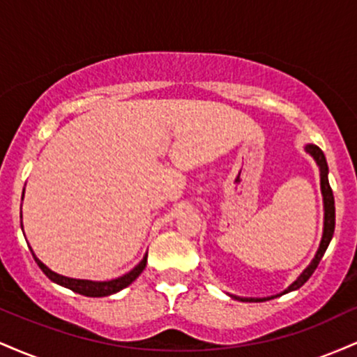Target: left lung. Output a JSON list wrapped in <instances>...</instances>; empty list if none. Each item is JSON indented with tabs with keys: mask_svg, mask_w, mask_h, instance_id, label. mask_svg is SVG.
Wrapping results in <instances>:
<instances>
[{
	"mask_svg": "<svg viewBox=\"0 0 357 357\" xmlns=\"http://www.w3.org/2000/svg\"><path fill=\"white\" fill-rule=\"evenodd\" d=\"M305 151L315 159V162H317V166H319V171H321V191H322V196H324V233H322V240H321V245H319L317 253H315V257L312 258V261L309 264V267H307L304 272H302L301 275L297 277V280L294 282V284H290L289 287H287V289L282 294L292 292V290L301 289V287L304 285L307 280H309L310 275L314 273V270L317 268L319 261L322 260V257H324V253H326L327 247H329L331 240H333V235H334V228H335L334 195H333V190H331L329 179H327V174H329V167H327L326 155H324L322 151L314 144H307ZM282 294H280V296H282ZM231 297L236 298V301H241V302H265V301H270V298H273V297L253 298V297H236V296H231Z\"/></svg>",
	"mask_w": 357,
	"mask_h": 357,
	"instance_id": "1",
	"label": "left lung"
}]
</instances>
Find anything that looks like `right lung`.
I'll use <instances>...</instances> for the list:
<instances>
[{
  "label": "right lung",
  "instance_id": "obj_1",
  "mask_svg": "<svg viewBox=\"0 0 357 357\" xmlns=\"http://www.w3.org/2000/svg\"><path fill=\"white\" fill-rule=\"evenodd\" d=\"M31 253H33V250H31ZM33 258H35L36 264H38V267L42 268V272L48 278H50L52 282H55V284H59L61 287H67V289H70V290H73V292L80 294V296H85V297L112 296V294L119 292V290L126 289L127 285L132 284V282L136 280L139 275H141L142 270L146 268V264H147V253H146L144 258H142V260L139 261L136 267L130 270L129 273H126V275L114 278V280H107V282H92V280H80V278H70V277L59 275V273L52 272V270L48 268L43 261H40L38 258H36L35 253H33Z\"/></svg>",
  "mask_w": 357,
  "mask_h": 357
}]
</instances>
